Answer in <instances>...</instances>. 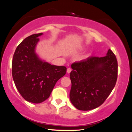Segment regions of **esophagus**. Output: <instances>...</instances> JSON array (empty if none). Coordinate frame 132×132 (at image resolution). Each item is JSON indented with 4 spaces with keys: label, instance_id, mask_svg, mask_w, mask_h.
<instances>
[{
    "label": "esophagus",
    "instance_id": "1",
    "mask_svg": "<svg viewBox=\"0 0 132 132\" xmlns=\"http://www.w3.org/2000/svg\"><path fill=\"white\" fill-rule=\"evenodd\" d=\"M72 69L70 68H68V69H67V72H68V73H70V72H71Z\"/></svg>",
    "mask_w": 132,
    "mask_h": 132
}]
</instances>
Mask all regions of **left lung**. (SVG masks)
<instances>
[{
  "label": "left lung",
  "mask_w": 132,
  "mask_h": 132,
  "mask_svg": "<svg viewBox=\"0 0 132 132\" xmlns=\"http://www.w3.org/2000/svg\"><path fill=\"white\" fill-rule=\"evenodd\" d=\"M70 100L76 108L88 111L101 106L116 85L117 60L108 50L105 57H89L72 64Z\"/></svg>",
  "instance_id": "8db88e82"
}]
</instances>
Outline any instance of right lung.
Segmentation results:
<instances>
[{"instance_id":"right-lung-1","label":"right lung","mask_w":132,"mask_h":132,"mask_svg":"<svg viewBox=\"0 0 132 132\" xmlns=\"http://www.w3.org/2000/svg\"><path fill=\"white\" fill-rule=\"evenodd\" d=\"M43 33L25 38L13 56L12 74L15 85L26 101L40 103L50 97L57 81L66 74L65 66H55L39 58L35 48Z\"/></svg>"}]
</instances>
